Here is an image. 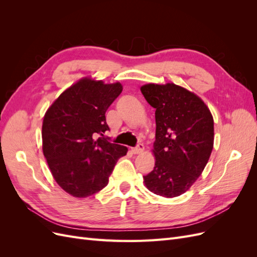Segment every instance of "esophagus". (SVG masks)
Returning a JSON list of instances; mask_svg holds the SVG:
<instances>
[{
    "label": "esophagus",
    "instance_id": "34e87169",
    "mask_svg": "<svg viewBox=\"0 0 257 257\" xmlns=\"http://www.w3.org/2000/svg\"><path fill=\"white\" fill-rule=\"evenodd\" d=\"M145 150V146L143 144H138L135 148H132V152L134 154H139Z\"/></svg>",
    "mask_w": 257,
    "mask_h": 257
}]
</instances>
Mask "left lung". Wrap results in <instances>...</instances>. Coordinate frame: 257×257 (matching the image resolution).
I'll return each mask as SVG.
<instances>
[{
    "label": "left lung",
    "instance_id": "1",
    "mask_svg": "<svg viewBox=\"0 0 257 257\" xmlns=\"http://www.w3.org/2000/svg\"><path fill=\"white\" fill-rule=\"evenodd\" d=\"M144 97L155 108V166L144 181L152 193L176 197L203 173L213 148V118L197 95L175 83L145 84Z\"/></svg>",
    "mask_w": 257,
    "mask_h": 257
}]
</instances>
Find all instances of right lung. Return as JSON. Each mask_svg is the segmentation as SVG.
Returning <instances> with one entry per match:
<instances>
[{
	"label": "right lung",
	"mask_w": 257,
	"mask_h": 257,
	"mask_svg": "<svg viewBox=\"0 0 257 257\" xmlns=\"http://www.w3.org/2000/svg\"><path fill=\"white\" fill-rule=\"evenodd\" d=\"M122 92L121 83L89 78L65 90L45 114L43 152L54 180L71 195L88 197L108 184L127 148L111 144L106 110Z\"/></svg>",
	"instance_id": "1"
}]
</instances>
